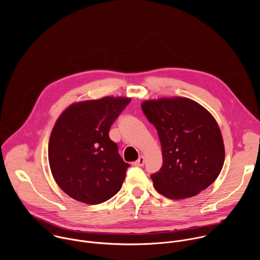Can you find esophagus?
Masks as SVG:
<instances>
[{"label": "esophagus", "mask_w": 260, "mask_h": 260, "mask_svg": "<svg viewBox=\"0 0 260 260\" xmlns=\"http://www.w3.org/2000/svg\"><path fill=\"white\" fill-rule=\"evenodd\" d=\"M144 162H145V159H144V156H140L139 159L137 161L134 162V166H138V167H142L144 166Z\"/></svg>", "instance_id": "34e87169"}]
</instances>
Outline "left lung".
I'll list each match as a JSON object with an SVG mask.
<instances>
[{"label":"left lung","mask_w":260,"mask_h":260,"mask_svg":"<svg viewBox=\"0 0 260 260\" xmlns=\"http://www.w3.org/2000/svg\"><path fill=\"white\" fill-rule=\"evenodd\" d=\"M142 109L155 126L162 149V167L151 175L155 189L181 200L208 188L219 176L225 155L214 117L185 98L146 101Z\"/></svg>","instance_id":"left-lung-1"}]
</instances>
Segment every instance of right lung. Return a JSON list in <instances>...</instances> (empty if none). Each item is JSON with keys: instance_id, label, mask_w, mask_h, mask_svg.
Here are the masks:
<instances>
[{"instance_id": "add662e5", "label": "right lung", "mask_w": 260, "mask_h": 260, "mask_svg": "<svg viewBox=\"0 0 260 260\" xmlns=\"http://www.w3.org/2000/svg\"><path fill=\"white\" fill-rule=\"evenodd\" d=\"M129 102L107 96L74 104L57 119L49 140V166L58 186L72 199L98 205L120 190L129 165L109 131Z\"/></svg>"}]
</instances>
